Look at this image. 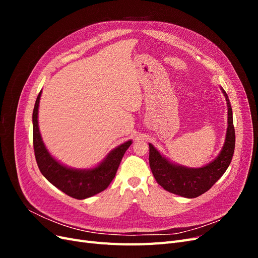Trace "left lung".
Returning a JSON list of instances; mask_svg holds the SVG:
<instances>
[{
  "label": "left lung",
  "instance_id": "8db88e82",
  "mask_svg": "<svg viewBox=\"0 0 258 258\" xmlns=\"http://www.w3.org/2000/svg\"><path fill=\"white\" fill-rule=\"evenodd\" d=\"M223 90V89H222ZM228 106V128L226 141L218 157L209 165L189 169L175 166L168 161L150 144V167L157 183L166 190L186 198H196L208 191L227 170L235 152L236 134L232 121V110L228 96L223 90Z\"/></svg>",
  "mask_w": 258,
  "mask_h": 258
}]
</instances>
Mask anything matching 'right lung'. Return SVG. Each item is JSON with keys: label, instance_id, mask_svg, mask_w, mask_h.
<instances>
[{"label": "right lung", "instance_id": "1", "mask_svg": "<svg viewBox=\"0 0 258 258\" xmlns=\"http://www.w3.org/2000/svg\"><path fill=\"white\" fill-rule=\"evenodd\" d=\"M42 90L38 93L33 110V147L38 169L48 181L68 196L75 199L89 198L104 190L111 184L124 153L131 145L128 141L107 155L106 159L91 170H74L54 160L42 141L37 124V112Z\"/></svg>", "mask_w": 258, "mask_h": 258}]
</instances>
